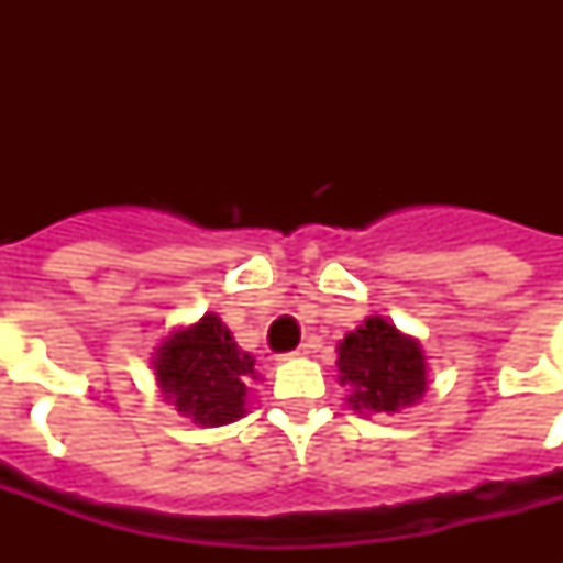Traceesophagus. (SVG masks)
Here are the masks:
<instances>
[{
  "label": "esophagus",
  "instance_id": "esophagus-1",
  "mask_svg": "<svg viewBox=\"0 0 563 563\" xmlns=\"http://www.w3.org/2000/svg\"><path fill=\"white\" fill-rule=\"evenodd\" d=\"M309 347L303 344V347H298V351H291V353H283V360H295V356H307Z\"/></svg>",
  "mask_w": 563,
  "mask_h": 563
}]
</instances>
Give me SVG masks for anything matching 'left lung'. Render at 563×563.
I'll return each mask as SVG.
<instances>
[{"mask_svg": "<svg viewBox=\"0 0 563 563\" xmlns=\"http://www.w3.org/2000/svg\"><path fill=\"white\" fill-rule=\"evenodd\" d=\"M339 383L353 411H400L427 391V356L411 335L371 316L339 342Z\"/></svg>", "mask_w": 563, "mask_h": 563, "instance_id": "obj_1", "label": "left lung"}]
</instances>
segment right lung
<instances>
[{"instance_id":"add662e5","label":"right lung","mask_w":563,"mask_h":563,"mask_svg":"<svg viewBox=\"0 0 563 563\" xmlns=\"http://www.w3.org/2000/svg\"><path fill=\"white\" fill-rule=\"evenodd\" d=\"M254 356L233 342L216 312L175 330L157 347L154 376L166 402L198 427H224L245 415L247 385L260 379Z\"/></svg>"}]
</instances>
